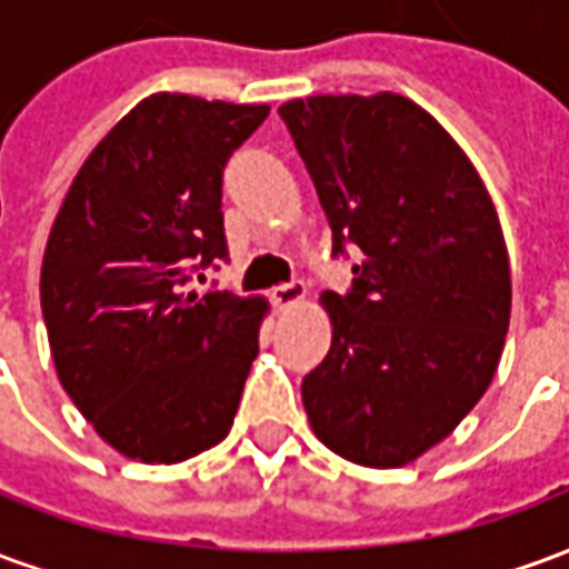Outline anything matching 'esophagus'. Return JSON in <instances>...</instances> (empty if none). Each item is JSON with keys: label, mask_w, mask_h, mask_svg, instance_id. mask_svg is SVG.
Segmentation results:
<instances>
[{"label": "esophagus", "mask_w": 569, "mask_h": 569, "mask_svg": "<svg viewBox=\"0 0 569 569\" xmlns=\"http://www.w3.org/2000/svg\"><path fill=\"white\" fill-rule=\"evenodd\" d=\"M305 292H308V289H305L301 280H289V283L273 286L271 298L277 308H292V305H298V301L305 298Z\"/></svg>", "instance_id": "34e87169"}]
</instances>
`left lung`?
Listing matches in <instances>:
<instances>
[{
  "mask_svg": "<svg viewBox=\"0 0 569 569\" xmlns=\"http://www.w3.org/2000/svg\"><path fill=\"white\" fill-rule=\"evenodd\" d=\"M332 228L357 252L326 292L332 347L305 375L310 427L362 466H406L485 396L512 310L509 252L476 167L399 93L280 106Z\"/></svg>",
  "mask_w": 569,
  "mask_h": 569,
  "instance_id": "8db88e82",
  "label": "left lung"
}]
</instances>
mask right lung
<instances>
[{
  "label": "right lung",
  "instance_id": "obj_1",
  "mask_svg": "<svg viewBox=\"0 0 569 569\" xmlns=\"http://www.w3.org/2000/svg\"><path fill=\"white\" fill-rule=\"evenodd\" d=\"M268 112L151 93L81 163L57 212L42 261L57 378L130 460L179 463L234 423L264 301L191 280L228 261L224 163Z\"/></svg>",
  "mask_w": 569,
  "mask_h": 569
}]
</instances>
